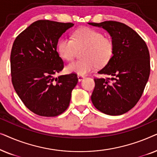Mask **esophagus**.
Segmentation results:
<instances>
[{
  "label": "esophagus",
  "mask_w": 157,
  "mask_h": 157,
  "mask_svg": "<svg viewBox=\"0 0 157 157\" xmlns=\"http://www.w3.org/2000/svg\"><path fill=\"white\" fill-rule=\"evenodd\" d=\"M84 78H85V76H81V75H78V80L79 82H81V81H83Z\"/></svg>",
  "instance_id": "1"
}]
</instances>
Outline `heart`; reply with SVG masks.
I'll use <instances>...</instances> for the list:
<instances>
[{
	"mask_svg": "<svg viewBox=\"0 0 157 157\" xmlns=\"http://www.w3.org/2000/svg\"><path fill=\"white\" fill-rule=\"evenodd\" d=\"M78 48L84 49L83 60L68 63L66 71L81 76L93 71L97 65L104 66L108 63L113 56V45L111 40L106 38L101 32L84 27L79 29L73 34V40L62 38L57 45L60 56L66 61L74 59Z\"/></svg>",
	"mask_w": 157,
	"mask_h": 157,
	"instance_id": "obj_1",
	"label": "heart"
}]
</instances>
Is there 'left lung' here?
I'll return each mask as SVG.
<instances>
[{
  "mask_svg": "<svg viewBox=\"0 0 157 157\" xmlns=\"http://www.w3.org/2000/svg\"><path fill=\"white\" fill-rule=\"evenodd\" d=\"M108 32L113 45V56L98 73L111 78H95L91 101L98 110L118 116L132 109L140 99L150 74V56L140 36L117 21L89 23Z\"/></svg>",
  "mask_w": 157,
  "mask_h": 157,
  "instance_id": "obj_1",
  "label": "left lung"
}]
</instances>
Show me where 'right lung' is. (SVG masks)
<instances>
[{"label": "right lung", "instance_id": "right-lung-1", "mask_svg": "<svg viewBox=\"0 0 157 157\" xmlns=\"http://www.w3.org/2000/svg\"><path fill=\"white\" fill-rule=\"evenodd\" d=\"M71 23L39 20L17 36L10 53V70L14 89L25 106L41 117H56L69 106L77 75L53 76L63 68L57 52L63 33Z\"/></svg>", "mask_w": 157, "mask_h": 157}]
</instances>
